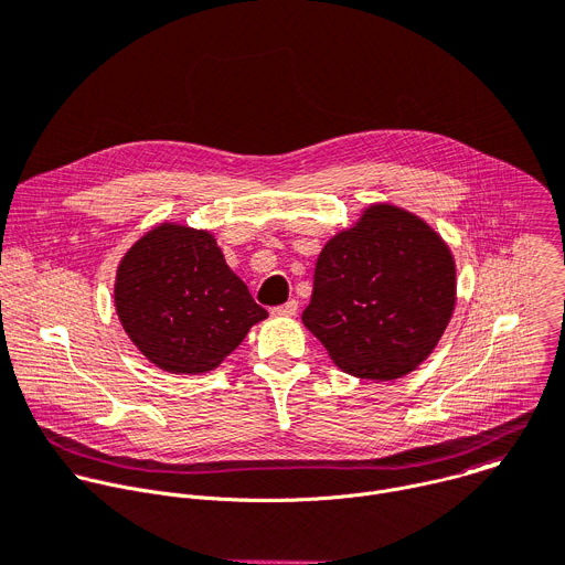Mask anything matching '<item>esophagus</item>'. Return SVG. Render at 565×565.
Returning a JSON list of instances; mask_svg holds the SVG:
<instances>
[{"instance_id": "esophagus-1", "label": "esophagus", "mask_w": 565, "mask_h": 565, "mask_svg": "<svg viewBox=\"0 0 565 565\" xmlns=\"http://www.w3.org/2000/svg\"><path fill=\"white\" fill-rule=\"evenodd\" d=\"M297 299H288L286 303H281V306H275L273 309V316H277V318H292L295 313H297Z\"/></svg>"}]
</instances>
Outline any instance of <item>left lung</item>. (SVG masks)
Masks as SVG:
<instances>
[{"mask_svg":"<svg viewBox=\"0 0 565 565\" xmlns=\"http://www.w3.org/2000/svg\"><path fill=\"white\" fill-rule=\"evenodd\" d=\"M452 306L448 245L422 218L374 204L320 252L301 320L347 374L394 381L430 355Z\"/></svg>","mask_w":565,"mask_h":565,"instance_id":"8db88e82","label":"left lung"}]
</instances>
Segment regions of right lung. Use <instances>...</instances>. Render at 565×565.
<instances>
[{
  "instance_id": "add662e5",
  "label": "right lung",
  "mask_w": 565,
  "mask_h": 565,
  "mask_svg": "<svg viewBox=\"0 0 565 565\" xmlns=\"http://www.w3.org/2000/svg\"><path fill=\"white\" fill-rule=\"evenodd\" d=\"M115 303L137 349L171 374L218 367L249 327L268 318L230 270L210 232L164 223L117 270Z\"/></svg>"
}]
</instances>
